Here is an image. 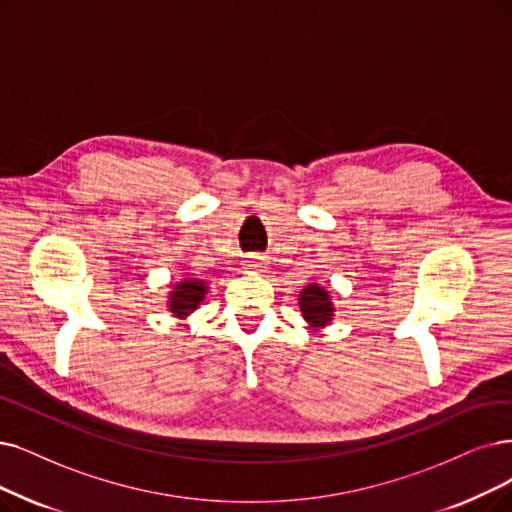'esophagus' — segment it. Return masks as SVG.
Returning a JSON list of instances; mask_svg holds the SVG:
<instances>
[{
	"label": "esophagus",
	"instance_id": "1",
	"mask_svg": "<svg viewBox=\"0 0 512 512\" xmlns=\"http://www.w3.org/2000/svg\"><path fill=\"white\" fill-rule=\"evenodd\" d=\"M248 267H254V269H260L262 264H264V256H258V254H252V256H248Z\"/></svg>",
	"mask_w": 512,
	"mask_h": 512
}]
</instances>
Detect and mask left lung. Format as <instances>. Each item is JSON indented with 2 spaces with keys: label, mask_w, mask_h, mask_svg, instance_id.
Wrapping results in <instances>:
<instances>
[{
  "label": "left lung",
  "mask_w": 512,
  "mask_h": 512,
  "mask_svg": "<svg viewBox=\"0 0 512 512\" xmlns=\"http://www.w3.org/2000/svg\"><path fill=\"white\" fill-rule=\"evenodd\" d=\"M298 300H300L302 317L313 327H323L332 321V315H334L332 298L321 288V285L317 283L306 285V288L300 292Z\"/></svg>",
  "instance_id": "1"
}]
</instances>
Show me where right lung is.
Instances as JSON below:
<instances>
[{
  "mask_svg": "<svg viewBox=\"0 0 512 512\" xmlns=\"http://www.w3.org/2000/svg\"><path fill=\"white\" fill-rule=\"evenodd\" d=\"M206 292L208 288L201 279L180 281L178 285H174V292H170V311L176 317H187L197 309Z\"/></svg>",
  "mask_w": 512,
  "mask_h": 512,
  "instance_id": "obj_1",
  "label": "right lung"
}]
</instances>
